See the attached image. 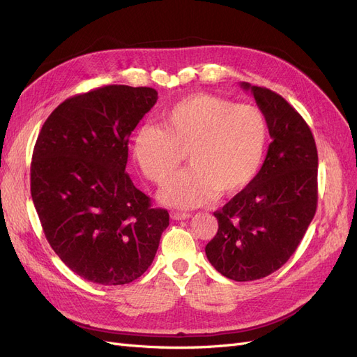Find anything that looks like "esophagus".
<instances>
[{"instance_id": "34e87169", "label": "esophagus", "mask_w": 357, "mask_h": 357, "mask_svg": "<svg viewBox=\"0 0 357 357\" xmlns=\"http://www.w3.org/2000/svg\"><path fill=\"white\" fill-rule=\"evenodd\" d=\"M171 219H174V220H186V219H189L190 218V213H183V211H171Z\"/></svg>"}]
</instances>
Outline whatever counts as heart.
<instances>
[{
    "label": "heart",
    "mask_w": 357,
    "mask_h": 357,
    "mask_svg": "<svg viewBox=\"0 0 357 357\" xmlns=\"http://www.w3.org/2000/svg\"><path fill=\"white\" fill-rule=\"evenodd\" d=\"M268 144L264 112L210 93H193L160 116V128L137 129L131 152L142 174L162 185L188 153L192 168L159 192L169 207L193 208L215 197H235L261 171Z\"/></svg>",
    "instance_id": "b5f03b06"
}]
</instances>
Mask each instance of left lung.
Masks as SVG:
<instances>
[{
	"mask_svg": "<svg viewBox=\"0 0 357 357\" xmlns=\"http://www.w3.org/2000/svg\"><path fill=\"white\" fill-rule=\"evenodd\" d=\"M266 117L273 142L255 181L214 211L210 264L235 282H253L295 253L317 208V147L307 122L282 95L245 82Z\"/></svg>",
	"mask_w": 357,
	"mask_h": 357,
	"instance_id": "left-lung-1",
	"label": "left lung"
}]
</instances>
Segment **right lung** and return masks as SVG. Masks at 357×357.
Segmentation results:
<instances>
[{"label":"right lung","mask_w":357,"mask_h":357,"mask_svg":"<svg viewBox=\"0 0 357 357\" xmlns=\"http://www.w3.org/2000/svg\"><path fill=\"white\" fill-rule=\"evenodd\" d=\"M156 100L152 88L102 86L59 104L38 134L32 202L50 247L88 282L142 277L169 225L125 172L129 135Z\"/></svg>","instance_id":"add662e5"}]
</instances>
